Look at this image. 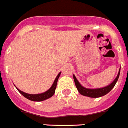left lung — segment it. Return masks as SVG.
<instances>
[{"label":"left lung","mask_w":128,"mask_h":128,"mask_svg":"<svg viewBox=\"0 0 128 128\" xmlns=\"http://www.w3.org/2000/svg\"><path fill=\"white\" fill-rule=\"evenodd\" d=\"M120 74V70H119L117 77L114 78V81H112L110 85H108L106 87H104V88H98V89H88V88H84L80 84V83L78 82V80L76 79V76L74 75H73V78L76 88H77V90L78 91V92L81 94V95L88 96L90 98H99V97L106 95V94L108 93L110 91L112 90V88H114V86H115V84H116L117 80L119 78Z\"/></svg>","instance_id":"obj_1"}]
</instances>
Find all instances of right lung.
I'll return each instance as SVG.
<instances>
[{
	"label": "right lung",
	"mask_w": 128,
	"mask_h": 128,
	"mask_svg": "<svg viewBox=\"0 0 128 128\" xmlns=\"http://www.w3.org/2000/svg\"><path fill=\"white\" fill-rule=\"evenodd\" d=\"M60 74H61V72H59V74H58V76H56V78L55 79L54 82L53 83L52 87L48 90L46 91L45 92H44V93L38 94H27L24 92L22 91H21L20 90H19L18 88H17V90H18L19 92L22 95L24 96L25 98H26L28 100H32V101H36V102H40V101H42V100H47L48 98H51L52 96L54 94L55 91H56V88L57 86V83H58V80L59 78Z\"/></svg>",
	"instance_id": "right-lung-1"
}]
</instances>
